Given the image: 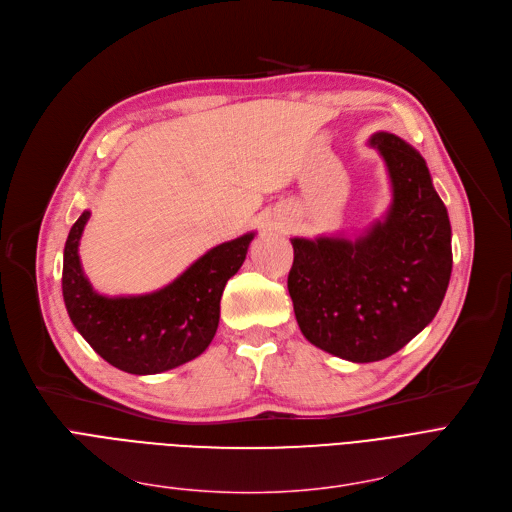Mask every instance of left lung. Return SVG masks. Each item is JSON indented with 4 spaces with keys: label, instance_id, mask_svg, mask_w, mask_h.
<instances>
[{
    "label": "left lung",
    "instance_id": "obj_1",
    "mask_svg": "<svg viewBox=\"0 0 512 512\" xmlns=\"http://www.w3.org/2000/svg\"><path fill=\"white\" fill-rule=\"evenodd\" d=\"M392 183L383 221L356 239L294 237L287 289L310 344L352 362L396 354L437 314L452 273V229L423 156L371 137Z\"/></svg>",
    "mask_w": 512,
    "mask_h": 512
}]
</instances>
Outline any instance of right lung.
<instances>
[{
  "mask_svg": "<svg viewBox=\"0 0 512 512\" xmlns=\"http://www.w3.org/2000/svg\"><path fill=\"white\" fill-rule=\"evenodd\" d=\"M91 212L72 225L62 266V296L72 325L112 367L156 375L198 358L221 319L227 281L246 260L254 233L225 241L193 262L173 283L143 296L97 294L83 273L79 241Z\"/></svg>",
  "mask_w": 512,
  "mask_h": 512,
  "instance_id": "obj_1",
  "label": "right lung"
}]
</instances>
